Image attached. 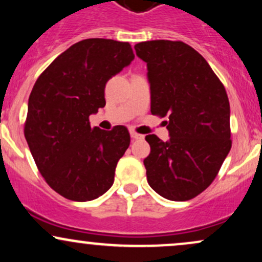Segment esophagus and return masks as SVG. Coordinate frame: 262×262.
Segmentation results:
<instances>
[{
    "mask_svg": "<svg viewBox=\"0 0 262 262\" xmlns=\"http://www.w3.org/2000/svg\"><path fill=\"white\" fill-rule=\"evenodd\" d=\"M130 137L132 139H143V135L135 133V132H130Z\"/></svg>",
    "mask_w": 262,
    "mask_h": 262,
    "instance_id": "34e87169",
    "label": "esophagus"
}]
</instances>
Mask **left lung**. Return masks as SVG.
I'll return each instance as SVG.
<instances>
[{
	"label": "left lung",
	"instance_id": "left-lung-1",
	"mask_svg": "<svg viewBox=\"0 0 262 262\" xmlns=\"http://www.w3.org/2000/svg\"><path fill=\"white\" fill-rule=\"evenodd\" d=\"M134 49L148 66L150 111L169 117V140L145 137L148 183L166 200H192L213 182L230 151L228 95L206 59L183 41L149 40Z\"/></svg>",
	"mask_w": 262,
	"mask_h": 262
}]
</instances>
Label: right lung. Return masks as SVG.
<instances>
[{
	"instance_id": "obj_1",
	"label": "right lung",
	"mask_w": 262,
	"mask_h": 262,
	"mask_svg": "<svg viewBox=\"0 0 262 262\" xmlns=\"http://www.w3.org/2000/svg\"><path fill=\"white\" fill-rule=\"evenodd\" d=\"M133 59L129 43L85 39L60 54L33 86L26 140L45 181L68 200H96L113 185L130 135L123 125L91 128L89 117L106 106L107 81Z\"/></svg>"
}]
</instances>
